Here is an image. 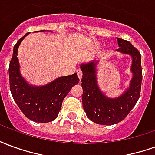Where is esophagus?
Segmentation results:
<instances>
[{"mask_svg": "<svg viewBox=\"0 0 155 155\" xmlns=\"http://www.w3.org/2000/svg\"><path fill=\"white\" fill-rule=\"evenodd\" d=\"M77 74H78V77H79V79L80 80H81V78H82V74H83V73H82V71H81V70H77Z\"/></svg>", "mask_w": 155, "mask_h": 155, "instance_id": "34e87169", "label": "esophagus"}]
</instances>
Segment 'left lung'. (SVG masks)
<instances>
[{"mask_svg":"<svg viewBox=\"0 0 155 155\" xmlns=\"http://www.w3.org/2000/svg\"><path fill=\"white\" fill-rule=\"evenodd\" d=\"M117 41L119 48L116 51L132 57L130 71L133 77L129 88L120 96L109 98L100 90L96 78L97 62L92 61L81 64L83 73L81 86L84 110L91 121L103 125H112L122 121L134 107L140 95L142 68L140 51L128 41L117 38Z\"/></svg>","mask_w":155,"mask_h":155,"instance_id":"left-lung-1","label":"left lung"}]
</instances>
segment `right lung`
Returning <instances> with one entry per match:
<instances>
[{
    "mask_svg": "<svg viewBox=\"0 0 155 155\" xmlns=\"http://www.w3.org/2000/svg\"><path fill=\"white\" fill-rule=\"evenodd\" d=\"M28 34L20 39L14 46L9 65L10 90L14 101L26 118L38 123H48L57 118L63 100L80 80L74 73L57 78L43 86L28 84L20 73L17 57L19 45Z\"/></svg>",
    "mask_w": 155,
    "mask_h": 155,
    "instance_id": "1",
    "label": "right lung"
}]
</instances>
